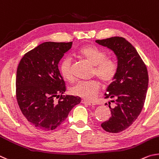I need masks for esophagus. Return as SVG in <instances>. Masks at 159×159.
Here are the masks:
<instances>
[{
	"label": "esophagus",
	"mask_w": 159,
	"mask_h": 159,
	"mask_svg": "<svg viewBox=\"0 0 159 159\" xmlns=\"http://www.w3.org/2000/svg\"><path fill=\"white\" fill-rule=\"evenodd\" d=\"M82 103L83 104H87L88 105H89V106H93V105H95V103H93L92 102H89V101H86V100H82Z\"/></svg>",
	"instance_id": "obj_1"
}]
</instances>
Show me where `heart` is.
<instances>
[{
  "instance_id": "obj_1",
  "label": "heart",
  "mask_w": 159,
  "mask_h": 159,
  "mask_svg": "<svg viewBox=\"0 0 159 159\" xmlns=\"http://www.w3.org/2000/svg\"><path fill=\"white\" fill-rule=\"evenodd\" d=\"M77 54L85 58L93 66V74L102 82L109 83L115 78L116 73V64L110 58H107L104 51L94 45H87L82 47ZM72 60L70 57H66L60 64V72L64 79L70 81L73 78L72 72ZM101 89V83L98 80L93 79L88 81H79L70 87L69 91L72 95L80 97L89 101L96 98Z\"/></svg>"
}]
</instances>
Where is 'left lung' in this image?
Instances as JSON below:
<instances>
[{"label": "left lung", "instance_id": "8db88e82", "mask_svg": "<svg viewBox=\"0 0 159 159\" xmlns=\"http://www.w3.org/2000/svg\"><path fill=\"white\" fill-rule=\"evenodd\" d=\"M96 43L113 51L117 59L116 75L105 93V98L112 99L110 101L115 102V107L110 105L112 116L101 126L107 132L119 133L129 128L143 110L148 72L137 50L125 38L112 37Z\"/></svg>", "mask_w": 159, "mask_h": 159}]
</instances>
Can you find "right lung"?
<instances>
[{"mask_svg":"<svg viewBox=\"0 0 159 159\" xmlns=\"http://www.w3.org/2000/svg\"><path fill=\"white\" fill-rule=\"evenodd\" d=\"M72 45V42H46L26 53L19 63L16 100L25 117L38 129H55L81 102L78 96L63 95L65 82L58 66ZM60 95L55 103L54 98Z\"/></svg>","mask_w":159,"mask_h":159,"instance_id":"obj_1","label":"right lung"}]
</instances>
